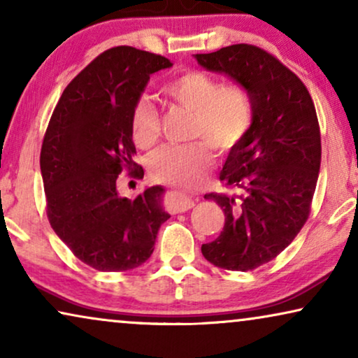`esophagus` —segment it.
Returning <instances> with one entry per match:
<instances>
[{
    "mask_svg": "<svg viewBox=\"0 0 358 358\" xmlns=\"http://www.w3.org/2000/svg\"><path fill=\"white\" fill-rule=\"evenodd\" d=\"M194 207V199L189 197V195L185 194H180V192H174L171 195L169 202H168V208L169 212L173 213H182V212H187Z\"/></svg>",
    "mask_w": 358,
    "mask_h": 358,
    "instance_id": "esophagus-1",
    "label": "esophagus"
}]
</instances>
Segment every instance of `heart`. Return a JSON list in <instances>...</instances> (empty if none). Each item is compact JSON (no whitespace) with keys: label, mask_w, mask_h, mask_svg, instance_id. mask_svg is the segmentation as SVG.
<instances>
[{"label":"heart","mask_w":358,"mask_h":358,"mask_svg":"<svg viewBox=\"0 0 358 358\" xmlns=\"http://www.w3.org/2000/svg\"><path fill=\"white\" fill-rule=\"evenodd\" d=\"M163 91L174 104L192 112L189 136L202 140L163 145L150 156L148 169L161 182L194 187L202 182L215 163L210 146L227 155L248 135L252 124L251 97L243 86L223 85L217 78L195 70L174 76ZM130 129L138 148H150L158 140V110L146 97L134 106Z\"/></svg>","instance_id":"b5f03b06"}]
</instances>
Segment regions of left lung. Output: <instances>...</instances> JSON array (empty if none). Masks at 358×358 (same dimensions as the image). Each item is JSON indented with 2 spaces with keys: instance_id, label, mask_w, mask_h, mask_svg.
<instances>
[{
  "instance_id": "8db88e82",
  "label": "left lung",
  "mask_w": 358,
  "mask_h": 358,
  "mask_svg": "<svg viewBox=\"0 0 358 358\" xmlns=\"http://www.w3.org/2000/svg\"><path fill=\"white\" fill-rule=\"evenodd\" d=\"M195 60L248 91L252 124L220 173L227 192L207 194L224 213V227L202 244L210 264L252 271L277 257L308 220L321 166L315 104L300 78L262 48L236 43Z\"/></svg>"
}]
</instances>
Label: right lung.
Listing matches in <instances>:
<instances>
[{
  "label": "right lung",
  "instance_id": "obj_1",
  "mask_svg": "<svg viewBox=\"0 0 358 358\" xmlns=\"http://www.w3.org/2000/svg\"><path fill=\"white\" fill-rule=\"evenodd\" d=\"M171 66L155 53L110 48L65 87L52 114L41 151L47 217L57 236L96 271L125 272L148 261L171 217L163 185L134 200L117 190L122 171L136 168L134 106L150 76Z\"/></svg>",
  "mask_w": 358,
  "mask_h": 358
}]
</instances>
